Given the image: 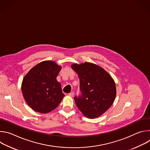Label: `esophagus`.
Wrapping results in <instances>:
<instances>
[{
  "label": "esophagus",
  "mask_w": 150,
  "mask_h": 150,
  "mask_svg": "<svg viewBox=\"0 0 150 150\" xmlns=\"http://www.w3.org/2000/svg\"><path fill=\"white\" fill-rule=\"evenodd\" d=\"M68 95H69V96H71V97H73V96H74V92H71V93H69Z\"/></svg>",
  "instance_id": "34e87169"
}]
</instances>
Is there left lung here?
Listing matches in <instances>:
<instances>
[{
    "label": "left lung",
    "instance_id": "left-lung-1",
    "mask_svg": "<svg viewBox=\"0 0 150 150\" xmlns=\"http://www.w3.org/2000/svg\"><path fill=\"white\" fill-rule=\"evenodd\" d=\"M71 67L79 78L81 94L74 97L76 106L86 117H98L115 101L116 90L113 79L102 68L93 63L74 64Z\"/></svg>",
    "mask_w": 150,
    "mask_h": 150
}]
</instances>
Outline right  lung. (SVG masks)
I'll list each match as a JSON object with an SVG mask.
<instances>
[{
    "mask_svg": "<svg viewBox=\"0 0 150 150\" xmlns=\"http://www.w3.org/2000/svg\"><path fill=\"white\" fill-rule=\"evenodd\" d=\"M61 67L52 61H44L33 67L23 79L22 93L30 108L41 113L56 109L65 96L56 77Z\"/></svg>",
    "mask_w": 150,
    "mask_h": 150,
    "instance_id": "right-lung-1",
    "label": "right lung"
}]
</instances>
